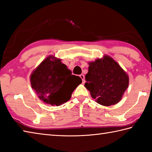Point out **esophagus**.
I'll return each instance as SVG.
<instances>
[{"label":"esophagus","mask_w":152,"mask_h":152,"mask_svg":"<svg viewBox=\"0 0 152 152\" xmlns=\"http://www.w3.org/2000/svg\"><path fill=\"white\" fill-rule=\"evenodd\" d=\"M80 78H81V79H82V83H83V84H84V83L86 82V80H85V78H84V74H80Z\"/></svg>","instance_id":"esophagus-1"}]
</instances>
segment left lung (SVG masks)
<instances>
[{
	"label": "left lung",
	"instance_id": "left-lung-1",
	"mask_svg": "<svg viewBox=\"0 0 152 152\" xmlns=\"http://www.w3.org/2000/svg\"><path fill=\"white\" fill-rule=\"evenodd\" d=\"M85 87L96 102L103 106L118 103L129 87V77L113 58L109 55L88 62Z\"/></svg>",
	"mask_w": 152,
	"mask_h": 152
}]
</instances>
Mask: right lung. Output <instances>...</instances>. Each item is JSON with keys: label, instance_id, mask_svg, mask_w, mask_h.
Masks as SVG:
<instances>
[{"label": "right lung", "instance_id": "add662e5", "mask_svg": "<svg viewBox=\"0 0 152 152\" xmlns=\"http://www.w3.org/2000/svg\"><path fill=\"white\" fill-rule=\"evenodd\" d=\"M30 82L39 99L53 106L68 102L74 90L82 82L79 76L72 75L61 59L53 55L47 56L33 71Z\"/></svg>", "mask_w": 152, "mask_h": 152}]
</instances>
